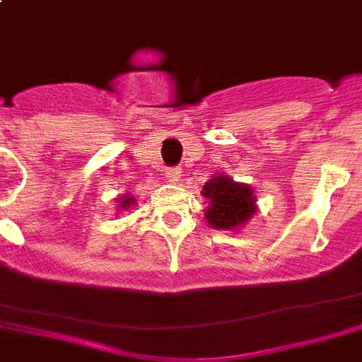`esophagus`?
<instances>
[{
	"label": "esophagus",
	"mask_w": 362,
	"mask_h": 362,
	"mask_svg": "<svg viewBox=\"0 0 362 362\" xmlns=\"http://www.w3.org/2000/svg\"><path fill=\"white\" fill-rule=\"evenodd\" d=\"M166 177H168V181H172V183H177L179 177H181V172H179V168H170L166 170Z\"/></svg>",
	"instance_id": "esophagus-1"
}]
</instances>
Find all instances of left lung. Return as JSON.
<instances>
[{"mask_svg":"<svg viewBox=\"0 0 362 362\" xmlns=\"http://www.w3.org/2000/svg\"><path fill=\"white\" fill-rule=\"evenodd\" d=\"M203 198H207L209 207L205 218L214 229L242 228L255 214V194L250 185L235 183L229 175H213L203 185Z\"/></svg>","mask_w":362,"mask_h":362,"instance_id":"1","label":"left lung"}]
</instances>
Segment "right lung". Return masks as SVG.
<instances>
[{"label": "right lung", "instance_id": "add662e5", "mask_svg": "<svg viewBox=\"0 0 362 362\" xmlns=\"http://www.w3.org/2000/svg\"><path fill=\"white\" fill-rule=\"evenodd\" d=\"M118 202H120V209H127L131 207V205H134L136 199L131 198V196H124V198H118Z\"/></svg>", "mask_w": 362, "mask_h": 362}]
</instances>
